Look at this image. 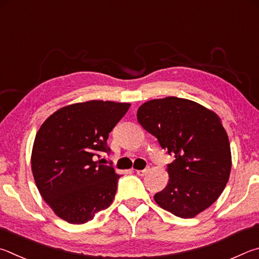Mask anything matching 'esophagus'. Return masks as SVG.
Returning <instances> with one entry per match:
<instances>
[{"label": "esophagus", "mask_w": 259, "mask_h": 259, "mask_svg": "<svg viewBox=\"0 0 259 259\" xmlns=\"http://www.w3.org/2000/svg\"><path fill=\"white\" fill-rule=\"evenodd\" d=\"M148 168H146V169H138L137 170V174L139 175V176H143V175H146L147 173H148Z\"/></svg>", "instance_id": "obj_1"}]
</instances>
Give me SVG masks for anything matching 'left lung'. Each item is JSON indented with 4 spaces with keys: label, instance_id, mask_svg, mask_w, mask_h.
Instances as JSON below:
<instances>
[{
    "label": "left lung",
    "instance_id": "8db88e82",
    "mask_svg": "<svg viewBox=\"0 0 259 259\" xmlns=\"http://www.w3.org/2000/svg\"><path fill=\"white\" fill-rule=\"evenodd\" d=\"M137 117L175 157L167 165L168 184L155 194V201L181 219H192L210 207L225 189L232 166L220 117L201 104L176 97L143 103Z\"/></svg>",
    "mask_w": 259,
    "mask_h": 259
}]
</instances>
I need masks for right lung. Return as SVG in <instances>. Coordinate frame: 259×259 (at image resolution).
<instances>
[{
  "mask_svg": "<svg viewBox=\"0 0 259 259\" xmlns=\"http://www.w3.org/2000/svg\"><path fill=\"white\" fill-rule=\"evenodd\" d=\"M130 103L92 100L52 113L36 134L31 171L40 196L54 214L71 224H84L111 205L120 175L97 160L109 133Z\"/></svg>",
  "mask_w": 259,
  "mask_h": 259,
  "instance_id": "right-lung-1",
  "label": "right lung"
}]
</instances>
